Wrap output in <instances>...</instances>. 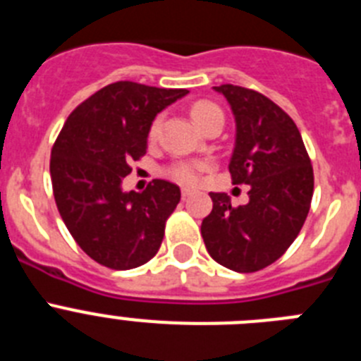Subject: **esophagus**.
<instances>
[{
	"mask_svg": "<svg viewBox=\"0 0 361 361\" xmlns=\"http://www.w3.org/2000/svg\"><path fill=\"white\" fill-rule=\"evenodd\" d=\"M180 195H183V199H188V197L193 195V191L188 190V188H183V191H180Z\"/></svg>",
	"mask_w": 361,
	"mask_h": 361,
	"instance_id": "obj_1",
	"label": "esophagus"
}]
</instances>
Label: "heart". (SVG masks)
Here are the masks:
<instances>
[{"mask_svg":"<svg viewBox=\"0 0 361 361\" xmlns=\"http://www.w3.org/2000/svg\"><path fill=\"white\" fill-rule=\"evenodd\" d=\"M191 117L197 123L200 130L206 126V124L213 123V121H224V114L216 104L208 103V101H200V103L193 104L191 108ZM162 117H157L153 121L152 126H149V139H157L159 132H161ZM209 170V162L206 161H178L173 166H170L168 175H170L173 180L184 184V186H195L200 183L204 171Z\"/></svg>","mask_w":361,"mask_h":361,"instance_id":"obj_1","label":"heart"}]
</instances>
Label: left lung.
<instances>
[{
  "label": "left lung",
  "instance_id": "1",
  "mask_svg": "<svg viewBox=\"0 0 361 361\" xmlns=\"http://www.w3.org/2000/svg\"><path fill=\"white\" fill-rule=\"evenodd\" d=\"M231 106L237 135L229 161L233 184H250V202L233 208L226 193H209L202 220L215 262L253 273L279 260L298 237L311 208V159L291 117L266 95L235 85L213 86Z\"/></svg>",
  "mask_w": 361,
  "mask_h": 361
}]
</instances>
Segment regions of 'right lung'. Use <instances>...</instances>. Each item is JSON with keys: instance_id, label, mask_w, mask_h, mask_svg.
Listing matches in <instances>:
<instances>
[{"instance_id": "1", "label": "right lung", "mask_w": 361, "mask_h": 361, "mask_svg": "<svg viewBox=\"0 0 361 361\" xmlns=\"http://www.w3.org/2000/svg\"><path fill=\"white\" fill-rule=\"evenodd\" d=\"M184 88L132 81L104 86L72 111L50 155L54 199L73 240L110 269H133L157 255L177 184L155 178L142 193L123 190V178L148 148L159 111L184 97Z\"/></svg>"}]
</instances>
